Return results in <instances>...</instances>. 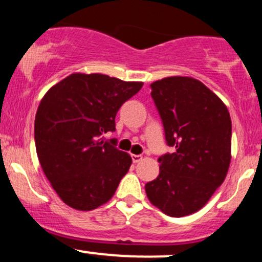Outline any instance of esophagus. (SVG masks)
Returning <instances> with one entry per match:
<instances>
[{
  "instance_id": "obj_1",
  "label": "esophagus",
  "mask_w": 262,
  "mask_h": 262,
  "mask_svg": "<svg viewBox=\"0 0 262 262\" xmlns=\"http://www.w3.org/2000/svg\"><path fill=\"white\" fill-rule=\"evenodd\" d=\"M132 160H133L134 164H138V162H140L141 160H143V156L133 154V155H132Z\"/></svg>"
}]
</instances>
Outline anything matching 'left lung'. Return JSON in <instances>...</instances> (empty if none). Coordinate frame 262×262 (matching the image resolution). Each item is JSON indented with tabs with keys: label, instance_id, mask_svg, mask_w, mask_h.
<instances>
[{
	"label": "left lung",
	"instance_id": "obj_1",
	"mask_svg": "<svg viewBox=\"0 0 262 262\" xmlns=\"http://www.w3.org/2000/svg\"><path fill=\"white\" fill-rule=\"evenodd\" d=\"M151 97L172 154L159 158L160 173L145 185L149 201L170 217L200 210L223 183L231 159V121L223 101L193 77L151 85Z\"/></svg>",
	"mask_w": 262,
	"mask_h": 262
}]
</instances>
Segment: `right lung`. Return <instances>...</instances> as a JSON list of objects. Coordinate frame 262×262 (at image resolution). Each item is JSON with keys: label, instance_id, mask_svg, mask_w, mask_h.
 <instances>
[{"label": "right lung", "instance_id": "1", "mask_svg": "<svg viewBox=\"0 0 262 262\" xmlns=\"http://www.w3.org/2000/svg\"><path fill=\"white\" fill-rule=\"evenodd\" d=\"M143 82L102 74H71L41 98L34 122L37 155L62 202L92 210L113 197L132 158L104 141L118 110Z\"/></svg>", "mask_w": 262, "mask_h": 262}]
</instances>
